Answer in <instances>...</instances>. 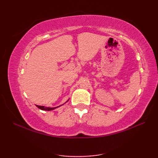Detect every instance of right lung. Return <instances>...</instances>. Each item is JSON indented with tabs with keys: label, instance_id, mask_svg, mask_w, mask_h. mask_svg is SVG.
<instances>
[{
	"label": "right lung",
	"instance_id": "add662e5",
	"mask_svg": "<svg viewBox=\"0 0 158 158\" xmlns=\"http://www.w3.org/2000/svg\"><path fill=\"white\" fill-rule=\"evenodd\" d=\"M36 106H37L39 109H41V110H53V109H56V108H58V107L60 106L61 105H60V106H57V107H53V108H51V107H46V106H39V105H36Z\"/></svg>",
	"mask_w": 158,
	"mask_h": 158
}]
</instances>
